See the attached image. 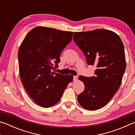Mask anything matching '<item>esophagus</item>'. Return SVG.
Masks as SVG:
<instances>
[{
  "label": "esophagus",
  "instance_id": "34e87169",
  "mask_svg": "<svg viewBox=\"0 0 135 135\" xmlns=\"http://www.w3.org/2000/svg\"><path fill=\"white\" fill-rule=\"evenodd\" d=\"M77 80H78V76H74L73 77V81H77Z\"/></svg>",
  "mask_w": 135,
  "mask_h": 135
}]
</instances>
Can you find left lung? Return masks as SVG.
Here are the masks:
<instances>
[{"label": "left lung", "instance_id": "left-lung-1", "mask_svg": "<svg viewBox=\"0 0 135 135\" xmlns=\"http://www.w3.org/2000/svg\"><path fill=\"white\" fill-rule=\"evenodd\" d=\"M73 40L87 64L97 67L95 76L79 77L84 90L77 99L86 109L97 110L105 105L120 88L126 65L124 45L117 34L105 29L74 32Z\"/></svg>", "mask_w": 135, "mask_h": 135}]
</instances>
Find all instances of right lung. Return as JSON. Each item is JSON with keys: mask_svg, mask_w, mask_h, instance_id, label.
<instances>
[{"mask_svg": "<svg viewBox=\"0 0 135 135\" xmlns=\"http://www.w3.org/2000/svg\"><path fill=\"white\" fill-rule=\"evenodd\" d=\"M73 32L36 27L27 34L18 51L20 74L25 89L33 101L43 108L59 101L73 76L54 71L61 52Z\"/></svg>", "mask_w": 135, "mask_h": 135, "instance_id": "1", "label": "right lung"}]
</instances>
